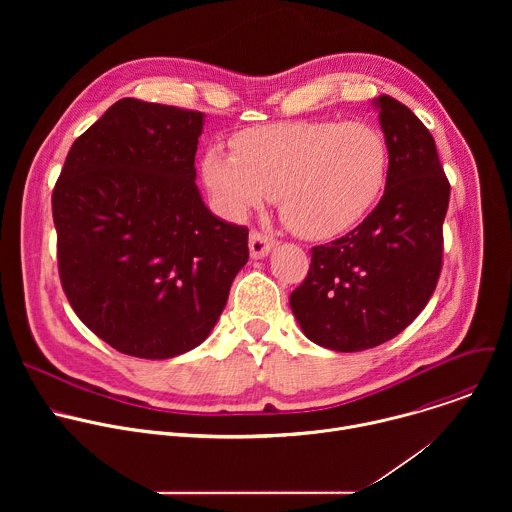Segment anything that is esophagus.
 <instances>
[{
  "mask_svg": "<svg viewBox=\"0 0 512 512\" xmlns=\"http://www.w3.org/2000/svg\"><path fill=\"white\" fill-rule=\"evenodd\" d=\"M275 247V239L261 233V231H251L249 235V251H251V257L253 259H261L265 257L271 249Z\"/></svg>",
  "mask_w": 512,
  "mask_h": 512,
  "instance_id": "1",
  "label": "esophagus"
}]
</instances>
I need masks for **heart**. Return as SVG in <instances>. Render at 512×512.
I'll list each match as a JSON object with an SVG mask.
<instances>
[{
	"label": "heart",
	"mask_w": 512,
	"mask_h": 512,
	"mask_svg": "<svg viewBox=\"0 0 512 512\" xmlns=\"http://www.w3.org/2000/svg\"><path fill=\"white\" fill-rule=\"evenodd\" d=\"M389 172V145L371 123L287 121L247 129L233 154H204V182L223 210L239 216L279 198L283 223L312 241L360 223L379 200Z\"/></svg>",
	"instance_id": "obj_1"
}]
</instances>
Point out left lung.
<instances>
[{
    "label": "left lung",
    "instance_id": "8db88e82",
    "mask_svg": "<svg viewBox=\"0 0 512 512\" xmlns=\"http://www.w3.org/2000/svg\"><path fill=\"white\" fill-rule=\"evenodd\" d=\"M389 145L385 194L348 235L312 247L306 279L289 296L304 334L330 350L375 348L427 306L442 273L450 182L419 117L375 99Z\"/></svg>",
    "mask_w": 512,
    "mask_h": 512
}]
</instances>
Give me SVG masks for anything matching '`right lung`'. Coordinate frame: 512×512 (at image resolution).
<instances>
[{
	"label": "right lung",
	"instance_id": "1",
	"mask_svg": "<svg viewBox=\"0 0 512 512\" xmlns=\"http://www.w3.org/2000/svg\"><path fill=\"white\" fill-rule=\"evenodd\" d=\"M202 125L198 111L121 99L72 143L52 192L64 294L129 356L204 342L249 259V229L214 216L194 182Z\"/></svg>",
	"mask_w": 512,
	"mask_h": 512
}]
</instances>
